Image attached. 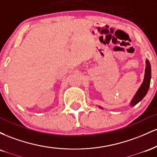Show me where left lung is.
<instances>
[{
  "label": "left lung",
  "mask_w": 157,
  "mask_h": 157,
  "mask_svg": "<svg viewBox=\"0 0 157 157\" xmlns=\"http://www.w3.org/2000/svg\"><path fill=\"white\" fill-rule=\"evenodd\" d=\"M145 63H146V67H145V77H144L143 82L140 87L139 88V89L136 91V94L134 95L133 97L132 100L131 101L130 105L131 106H134L138 103L139 102H140L142 99L144 98V97L146 95V94L148 91L149 87H150V82H151V64L150 62L148 60H146L145 61ZM100 109H103V108H102L101 106H98Z\"/></svg>",
  "instance_id": "8db88e82"
}]
</instances>
